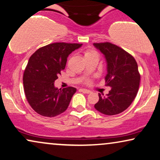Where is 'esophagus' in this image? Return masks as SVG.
I'll use <instances>...</instances> for the list:
<instances>
[{"mask_svg": "<svg viewBox=\"0 0 160 160\" xmlns=\"http://www.w3.org/2000/svg\"><path fill=\"white\" fill-rule=\"evenodd\" d=\"M81 91H82L83 93H86V94H89V93L91 92V91L88 90H85V89H82Z\"/></svg>", "mask_w": 160, "mask_h": 160, "instance_id": "obj_1", "label": "esophagus"}]
</instances>
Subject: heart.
Instances as JSON below:
<instances>
[{
	"label": "heart",
	"mask_w": 160,
	"mask_h": 160,
	"mask_svg": "<svg viewBox=\"0 0 160 160\" xmlns=\"http://www.w3.org/2000/svg\"><path fill=\"white\" fill-rule=\"evenodd\" d=\"M95 53H96V52H95L94 50L88 49V50H86L84 52V57H89V56L95 54Z\"/></svg>",
	"instance_id": "1"
}]
</instances>
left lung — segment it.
<instances>
[{"mask_svg": "<svg viewBox=\"0 0 160 160\" xmlns=\"http://www.w3.org/2000/svg\"><path fill=\"white\" fill-rule=\"evenodd\" d=\"M93 45L104 55L107 63L106 86L111 88L107 95L98 93L99 100L94 107L104 115H117L126 110L138 94L140 81L138 63L130 53L112 43Z\"/></svg>", "mask_w": 160, "mask_h": 160, "instance_id": "left-lung-1", "label": "left lung"}]
</instances>
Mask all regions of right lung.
Instances as JSON below:
<instances>
[{"label":"right lung","mask_w":160,"mask_h":160,"mask_svg":"<svg viewBox=\"0 0 160 160\" xmlns=\"http://www.w3.org/2000/svg\"><path fill=\"white\" fill-rule=\"evenodd\" d=\"M82 44L56 42L43 46L32 55L23 73L26 99L37 113L55 117L68 109L76 89H58L54 82L65 69L68 57Z\"/></svg>","instance_id":"right-lung-1"}]
</instances>
